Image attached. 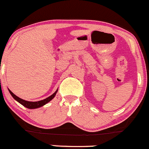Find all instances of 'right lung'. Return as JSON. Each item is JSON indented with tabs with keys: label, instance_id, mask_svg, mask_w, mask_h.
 <instances>
[{
	"label": "right lung",
	"instance_id": "add662e5",
	"mask_svg": "<svg viewBox=\"0 0 149 149\" xmlns=\"http://www.w3.org/2000/svg\"><path fill=\"white\" fill-rule=\"evenodd\" d=\"M8 91H9L10 94H11V96L13 97V99H14V100H16V101L19 102L20 103V104H22L23 105V106H24L25 107H26V108H29V109H35V108L40 107H42V106H43V105L46 104L47 103L49 102L50 101V100H52V99H53L54 97H55V94H56L57 91H56L55 93H54L53 94H52V95H51L50 97H47V98L45 99V100H41V101H38V102H29V101H26V100H22V99L19 98V97H18L17 96L15 95V94H13V93L12 92V91H10V90L8 89Z\"/></svg>",
	"mask_w": 149,
	"mask_h": 149
}]
</instances>
